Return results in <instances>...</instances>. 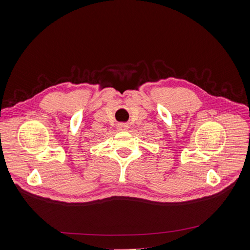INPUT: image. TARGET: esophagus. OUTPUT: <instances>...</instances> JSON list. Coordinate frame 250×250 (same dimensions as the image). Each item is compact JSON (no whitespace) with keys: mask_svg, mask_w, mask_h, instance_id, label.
<instances>
[{"mask_svg":"<svg viewBox=\"0 0 250 250\" xmlns=\"http://www.w3.org/2000/svg\"><path fill=\"white\" fill-rule=\"evenodd\" d=\"M128 128V125L126 124H120L117 125L118 130H126Z\"/></svg>","mask_w":250,"mask_h":250,"instance_id":"1","label":"esophagus"}]
</instances>
